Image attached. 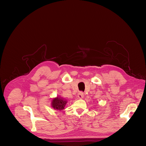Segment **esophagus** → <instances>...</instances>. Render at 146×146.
I'll list each match as a JSON object with an SVG mask.
<instances>
[{
    "label": "esophagus",
    "instance_id": "34e87169",
    "mask_svg": "<svg viewBox=\"0 0 146 146\" xmlns=\"http://www.w3.org/2000/svg\"><path fill=\"white\" fill-rule=\"evenodd\" d=\"M77 97H78L79 99H82L84 97V94L82 92H80L78 94H77Z\"/></svg>",
    "mask_w": 146,
    "mask_h": 146
}]
</instances>
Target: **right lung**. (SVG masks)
Returning <instances> with one entry per match:
<instances>
[{"label":"right lung","mask_w":146,"mask_h":146,"mask_svg":"<svg viewBox=\"0 0 146 146\" xmlns=\"http://www.w3.org/2000/svg\"><path fill=\"white\" fill-rule=\"evenodd\" d=\"M67 103V101L59 98H55L52 102V106L53 108L58 110H62L64 109V106Z\"/></svg>","instance_id":"obj_1"}]
</instances>
